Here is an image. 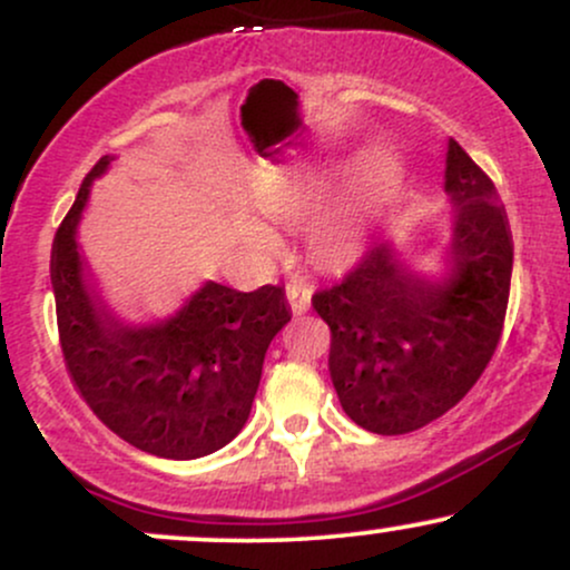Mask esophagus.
Instances as JSON below:
<instances>
[{
    "label": "esophagus",
    "mask_w": 570,
    "mask_h": 570,
    "mask_svg": "<svg viewBox=\"0 0 570 570\" xmlns=\"http://www.w3.org/2000/svg\"><path fill=\"white\" fill-rule=\"evenodd\" d=\"M286 299H289L294 316H303L307 307H311V289L305 284L292 281V284H286Z\"/></svg>",
    "instance_id": "obj_1"
}]
</instances>
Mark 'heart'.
Returning <instances> with one entry per match:
<instances>
[{"mask_svg":"<svg viewBox=\"0 0 570 570\" xmlns=\"http://www.w3.org/2000/svg\"><path fill=\"white\" fill-rule=\"evenodd\" d=\"M402 181V166L391 149H372L353 168L345 198L332 212L322 214L307 227V252L322 265H343L362 252L370 225L383 212L385 203L396 195ZM330 176L318 174H278L263 195L267 214L289 225H299L318 208ZM246 240L254 252L273 254L278 248V235L271 225L257 217H248L244 225Z\"/></svg>","mask_w":570,"mask_h":570,"instance_id":"1","label":"heart"}]
</instances>
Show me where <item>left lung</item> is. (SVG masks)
<instances>
[{
	"mask_svg": "<svg viewBox=\"0 0 570 570\" xmlns=\"http://www.w3.org/2000/svg\"><path fill=\"white\" fill-rule=\"evenodd\" d=\"M444 193L455 206L448 273L423 276L381 244L340 284L313 294L332 332L340 404L372 434H407L455 407L501 340L512 233L493 181L453 139Z\"/></svg>",
	"mask_w": 570,
	"mask_h": 570,
	"instance_id": "obj_1",
	"label": "left lung"
}]
</instances>
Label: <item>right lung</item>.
<instances>
[{"mask_svg":"<svg viewBox=\"0 0 570 570\" xmlns=\"http://www.w3.org/2000/svg\"><path fill=\"white\" fill-rule=\"evenodd\" d=\"M85 176L53 240L50 281L61 351L71 381L104 426L134 448L174 461L225 448L244 429L271 340L292 318L284 286L235 292L206 281L171 316L128 324L90 289L77 227L90 185Z\"/></svg>","mask_w":570,"mask_h":570,"instance_id":"obj_1","label":"right lung"}]
</instances>
